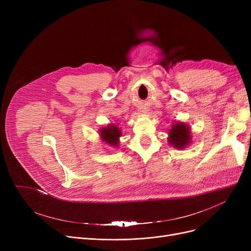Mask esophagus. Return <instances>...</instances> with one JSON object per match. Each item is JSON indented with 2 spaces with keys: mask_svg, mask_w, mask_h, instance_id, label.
<instances>
[{
  "mask_svg": "<svg viewBox=\"0 0 251 251\" xmlns=\"http://www.w3.org/2000/svg\"><path fill=\"white\" fill-rule=\"evenodd\" d=\"M142 112H143V113H144V114H146V113H147V111H142Z\"/></svg>",
  "mask_w": 251,
  "mask_h": 251,
  "instance_id": "34e87169",
  "label": "esophagus"
}]
</instances>
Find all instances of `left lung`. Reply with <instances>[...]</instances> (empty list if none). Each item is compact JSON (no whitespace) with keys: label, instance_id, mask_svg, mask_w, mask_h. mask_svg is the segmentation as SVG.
Listing matches in <instances>:
<instances>
[{"label":"left lung","instance_id":"obj_1","mask_svg":"<svg viewBox=\"0 0 251 251\" xmlns=\"http://www.w3.org/2000/svg\"><path fill=\"white\" fill-rule=\"evenodd\" d=\"M168 142L177 150H184L192 142L191 130L188 124L176 121L168 132Z\"/></svg>","mask_w":251,"mask_h":251}]
</instances>
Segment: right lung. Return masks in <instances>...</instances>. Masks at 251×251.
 I'll return each mask as SVG.
<instances>
[{
	"label": "right lung",
	"instance_id": "1",
	"mask_svg": "<svg viewBox=\"0 0 251 251\" xmlns=\"http://www.w3.org/2000/svg\"><path fill=\"white\" fill-rule=\"evenodd\" d=\"M100 131V139L108 144L109 147L112 148H118L119 147V139L122 136V131L121 128H119L115 124H108L107 126L101 127L99 129Z\"/></svg>",
	"mask_w": 251,
	"mask_h": 251
}]
</instances>
